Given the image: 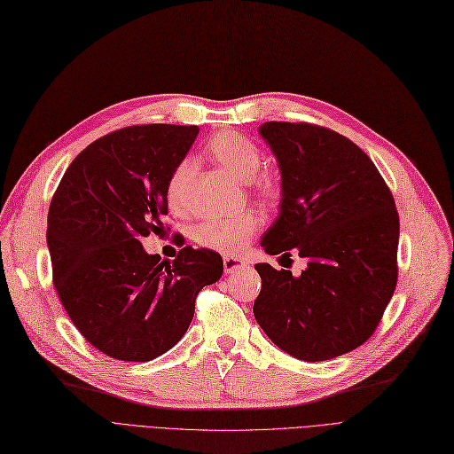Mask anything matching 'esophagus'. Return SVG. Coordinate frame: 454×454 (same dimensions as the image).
I'll return each mask as SVG.
<instances>
[{"instance_id":"1","label":"esophagus","mask_w":454,"mask_h":454,"mask_svg":"<svg viewBox=\"0 0 454 454\" xmlns=\"http://www.w3.org/2000/svg\"><path fill=\"white\" fill-rule=\"evenodd\" d=\"M223 267H224V272H226V274H235V272H239L241 269L248 267V263H247L245 259H241V257L226 255V257L223 259Z\"/></svg>"}]
</instances>
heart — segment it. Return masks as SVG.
Masks as SVG:
<instances>
[{
    "label": "heart",
    "instance_id": "1",
    "mask_svg": "<svg viewBox=\"0 0 454 454\" xmlns=\"http://www.w3.org/2000/svg\"><path fill=\"white\" fill-rule=\"evenodd\" d=\"M206 154L235 180L248 182L259 197L274 199L278 195L276 178L269 173H257L263 165V153L254 139L237 132H221L207 143ZM191 171V160H182L167 178L165 197L175 211H182L187 206L185 191ZM257 228L259 217L254 211H245L235 217H213L195 228V241L215 252L237 254L248 245Z\"/></svg>",
    "mask_w": 454,
    "mask_h": 454
}]
</instances>
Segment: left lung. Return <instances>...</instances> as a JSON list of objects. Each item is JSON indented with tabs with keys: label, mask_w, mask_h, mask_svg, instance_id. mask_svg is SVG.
Here are the masks:
<instances>
[{
	"label": "left lung",
	"mask_w": 454,
	"mask_h": 454,
	"mask_svg": "<svg viewBox=\"0 0 454 454\" xmlns=\"http://www.w3.org/2000/svg\"><path fill=\"white\" fill-rule=\"evenodd\" d=\"M281 171L279 217L263 235L267 254L298 252V278L257 263L254 317L300 361L318 363L364 344L397 283L399 215L387 182L346 136L311 123L259 127Z\"/></svg>",
	"instance_id": "8db88e82"
}]
</instances>
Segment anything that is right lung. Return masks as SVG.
I'll return each mask as SVG.
<instances>
[{"mask_svg":"<svg viewBox=\"0 0 454 454\" xmlns=\"http://www.w3.org/2000/svg\"><path fill=\"white\" fill-rule=\"evenodd\" d=\"M199 127L134 125L110 132L71 161L47 213V247L60 303L81 335L117 361L145 363L171 349L199 293L223 276V257L184 247L173 263L143 250L163 231L165 184Z\"/></svg>","mask_w":454,"mask_h":454,"instance_id":"obj_1","label":"right lung"}]
</instances>
